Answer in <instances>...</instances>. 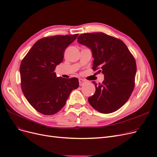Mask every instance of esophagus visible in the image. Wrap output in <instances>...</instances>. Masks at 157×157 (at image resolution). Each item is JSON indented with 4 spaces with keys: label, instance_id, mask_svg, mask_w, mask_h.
Returning <instances> with one entry per match:
<instances>
[{
    "label": "esophagus",
    "instance_id": "esophagus-1",
    "mask_svg": "<svg viewBox=\"0 0 157 157\" xmlns=\"http://www.w3.org/2000/svg\"><path fill=\"white\" fill-rule=\"evenodd\" d=\"M86 81L83 79H79V85L80 86H83L86 83Z\"/></svg>",
    "mask_w": 157,
    "mask_h": 157
}]
</instances>
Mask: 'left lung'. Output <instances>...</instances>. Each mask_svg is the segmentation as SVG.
Returning <instances> with one entry per match:
<instances>
[{
	"label": "left lung",
	"instance_id": "obj_1",
	"mask_svg": "<svg viewBox=\"0 0 157 157\" xmlns=\"http://www.w3.org/2000/svg\"><path fill=\"white\" fill-rule=\"evenodd\" d=\"M77 42L91 50L92 69L104 74L101 83L92 81L95 92L88 102L102 113L117 111L126 103L135 86L137 66L132 54L122 40L103 33L82 34Z\"/></svg>",
	"mask_w": 157,
	"mask_h": 157
}]
</instances>
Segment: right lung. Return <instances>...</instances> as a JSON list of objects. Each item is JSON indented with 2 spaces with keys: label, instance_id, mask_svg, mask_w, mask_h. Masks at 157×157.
<instances>
[{
  "label": "right lung",
  "instance_id": "right-lung-1",
  "mask_svg": "<svg viewBox=\"0 0 157 157\" xmlns=\"http://www.w3.org/2000/svg\"><path fill=\"white\" fill-rule=\"evenodd\" d=\"M78 34L57 35L38 40L20 67L22 90L29 104L44 115H53L65 105L72 90L79 87L77 78L57 77L56 67L62 62L65 49Z\"/></svg>",
  "mask_w": 157,
  "mask_h": 157
}]
</instances>
